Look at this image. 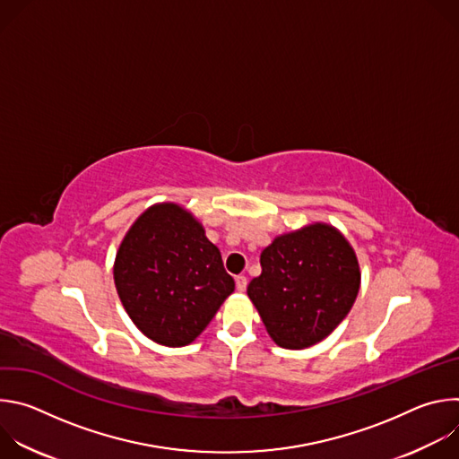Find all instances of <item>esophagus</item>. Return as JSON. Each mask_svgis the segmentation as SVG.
Segmentation results:
<instances>
[{
  "label": "esophagus",
  "mask_w": 459,
  "mask_h": 459,
  "mask_svg": "<svg viewBox=\"0 0 459 459\" xmlns=\"http://www.w3.org/2000/svg\"><path fill=\"white\" fill-rule=\"evenodd\" d=\"M236 289L243 292L247 289V278L245 276H236Z\"/></svg>",
  "instance_id": "esophagus-1"
}]
</instances>
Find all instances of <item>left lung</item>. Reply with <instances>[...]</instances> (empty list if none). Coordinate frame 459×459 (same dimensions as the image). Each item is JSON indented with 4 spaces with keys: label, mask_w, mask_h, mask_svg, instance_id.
I'll return each mask as SVG.
<instances>
[{
    "label": "left lung",
    "mask_w": 459,
    "mask_h": 459,
    "mask_svg": "<svg viewBox=\"0 0 459 459\" xmlns=\"http://www.w3.org/2000/svg\"><path fill=\"white\" fill-rule=\"evenodd\" d=\"M259 264L261 274L247 294L283 349H307L329 336L351 312L361 285L352 245L321 221L276 236Z\"/></svg>",
    "instance_id": "8db88e82"
}]
</instances>
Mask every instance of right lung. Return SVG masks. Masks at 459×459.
<instances>
[{
	"instance_id": "obj_1",
	"label": "right lung",
	"mask_w": 459,
	"mask_h": 459,
	"mask_svg": "<svg viewBox=\"0 0 459 459\" xmlns=\"http://www.w3.org/2000/svg\"><path fill=\"white\" fill-rule=\"evenodd\" d=\"M114 285L128 317L152 342L185 347L234 292L220 248L178 204H156L130 227L114 259Z\"/></svg>"
}]
</instances>
